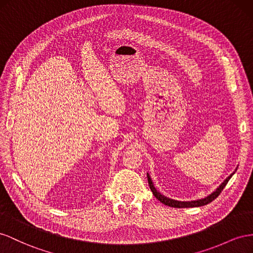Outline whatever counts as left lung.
Wrapping results in <instances>:
<instances>
[{"label": "left lung", "instance_id": "obj_1", "mask_svg": "<svg viewBox=\"0 0 253 253\" xmlns=\"http://www.w3.org/2000/svg\"><path fill=\"white\" fill-rule=\"evenodd\" d=\"M234 174V172H233ZM232 174V175H233ZM232 175H230L225 181H223L219 187H217V190H216L215 192H213L211 195H209L208 197L206 198H203V199H198V200H193V201H178V200H174V199H170V198H168L165 197L164 195L159 193L156 189L155 186L153 184V181H151V179L149 177V175L147 174V180H148V184H149V187L151 192H153L154 196L158 199L160 200L162 204L167 205V206H169V207H172V208H194V207H201V206H206L208 204H210L211 201H213L215 198L218 197V195L221 193V191L223 190V187H225L228 183V181L230 180V178L232 177Z\"/></svg>", "mask_w": 253, "mask_h": 253}]
</instances>
